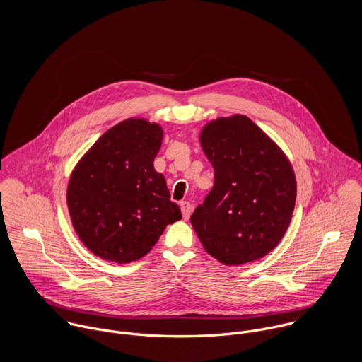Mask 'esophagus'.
Segmentation results:
<instances>
[{
    "label": "esophagus",
    "mask_w": 362,
    "mask_h": 362,
    "mask_svg": "<svg viewBox=\"0 0 362 362\" xmlns=\"http://www.w3.org/2000/svg\"><path fill=\"white\" fill-rule=\"evenodd\" d=\"M180 206H181V211H182V217H184L185 220L189 218L191 211H192V205H191L188 201H182V202L180 204Z\"/></svg>",
    "instance_id": "esophagus-1"
}]
</instances>
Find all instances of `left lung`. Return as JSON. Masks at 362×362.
I'll return each instance as SVG.
<instances>
[{
  "mask_svg": "<svg viewBox=\"0 0 362 362\" xmlns=\"http://www.w3.org/2000/svg\"><path fill=\"white\" fill-rule=\"evenodd\" d=\"M201 145L214 184L191 216L204 248L224 264L267 255L291 221L297 185L279 146L245 115L209 122Z\"/></svg>",
  "mask_w": 362,
  "mask_h": 362,
  "instance_id": "left-lung-1",
  "label": "left lung"
}]
</instances>
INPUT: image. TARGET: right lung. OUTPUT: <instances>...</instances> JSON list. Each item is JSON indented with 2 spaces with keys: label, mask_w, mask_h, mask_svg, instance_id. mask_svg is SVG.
<instances>
[{
  "label": "right lung",
  "mask_w": 362,
  "mask_h": 362,
  "mask_svg": "<svg viewBox=\"0 0 362 362\" xmlns=\"http://www.w3.org/2000/svg\"><path fill=\"white\" fill-rule=\"evenodd\" d=\"M163 131L141 118L108 129L75 167L66 202L75 231L98 257H145L167 224L182 217L153 167Z\"/></svg>",
  "instance_id": "1"
}]
</instances>
